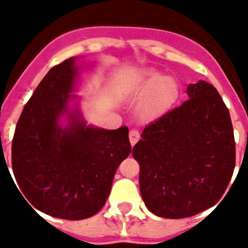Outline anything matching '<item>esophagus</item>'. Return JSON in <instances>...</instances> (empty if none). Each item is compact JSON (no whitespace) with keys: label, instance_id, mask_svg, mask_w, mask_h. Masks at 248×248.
Listing matches in <instances>:
<instances>
[{"label":"esophagus","instance_id":"1","mask_svg":"<svg viewBox=\"0 0 248 248\" xmlns=\"http://www.w3.org/2000/svg\"><path fill=\"white\" fill-rule=\"evenodd\" d=\"M139 140H140V131L137 130V128H132V130H130V142H131V145L134 146L135 143H136Z\"/></svg>","mask_w":248,"mask_h":248}]
</instances>
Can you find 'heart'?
I'll return each mask as SVG.
<instances>
[{
  "label": "heart",
  "instance_id": "b5f03b06",
  "mask_svg": "<svg viewBox=\"0 0 248 248\" xmlns=\"http://www.w3.org/2000/svg\"><path fill=\"white\" fill-rule=\"evenodd\" d=\"M147 83L155 84V88L141 106V113L143 117H155L172 105L178 95V88L172 79L163 78L154 72L147 73Z\"/></svg>",
  "mask_w": 248,
  "mask_h": 248
}]
</instances>
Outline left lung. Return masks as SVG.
I'll return each instance as SVG.
<instances>
[{
    "mask_svg": "<svg viewBox=\"0 0 248 248\" xmlns=\"http://www.w3.org/2000/svg\"><path fill=\"white\" fill-rule=\"evenodd\" d=\"M189 99L142 131L132 155L140 164V190L147 209L180 219L213 207L236 165L228 108L204 80L188 87Z\"/></svg>",
    "mask_w": 248,
    "mask_h": 248,
    "instance_id": "obj_1",
    "label": "left lung"
}]
</instances>
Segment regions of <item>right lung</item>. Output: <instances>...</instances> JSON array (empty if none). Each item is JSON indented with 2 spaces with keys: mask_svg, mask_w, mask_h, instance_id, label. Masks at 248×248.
<instances>
[{
  "mask_svg": "<svg viewBox=\"0 0 248 248\" xmlns=\"http://www.w3.org/2000/svg\"><path fill=\"white\" fill-rule=\"evenodd\" d=\"M76 73L73 58L49 70L25 105L12 139V170L25 201L70 220L101 211L114 172L132 149L126 126L93 128L74 116L69 127L58 124Z\"/></svg>",
  "mask_w": 248,
  "mask_h": 248,
  "instance_id": "add662e5",
  "label": "right lung"
}]
</instances>
